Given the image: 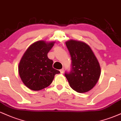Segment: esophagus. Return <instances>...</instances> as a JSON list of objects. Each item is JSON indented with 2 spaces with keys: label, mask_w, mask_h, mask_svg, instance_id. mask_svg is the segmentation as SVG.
Returning a JSON list of instances; mask_svg holds the SVG:
<instances>
[{
  "label": "esophagus",
  "mask_w": 121,
  "mask_h": 121,
  "mask_svg": "<svg viewBox=\"0 0 121 121\" xmlns=\"http://www.w3.org/2000/svg\"><path fill=\"white\" fill-rule=\"evenodd\" d=\"M60 73H63L64 72V69H60Z\"/></svg>",
  "instance_id": "esophagus-1"
}]
</instances>
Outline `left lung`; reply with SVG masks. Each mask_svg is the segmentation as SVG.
<instances>
[{"mask_svg": "<svg viewBox=\"0 0 121 121\" xmlns=\"http://www.w3.org/2000/svg\"><path fill=\"white\" fill-rule=\"evenodd\" d=\"M72 60L69 72H65L69 86L79 93L94 87L101 74L100 64L91 48L85 42L75 40L66 42Z\"/></svg>", "mask_w": 121, "mask_h": 121, "instance_id": "1", "label": "left lung"}]
</instances>
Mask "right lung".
<instances>
[{
  "label": "right lung",
  "mask_w": 121,
  "mask_h": 121,
  "mask_svg": "<svg viewBox=\"0 0 121 121\" xmlns=\"http://www.w3.org/2000/svg\"><path fill=\"white\" fill-rule=\"evenodd\" d=\"M54 42L39 41L30 46L21 58L18 73L24 84L33 91H39L49 86L59 71L52 67L53 61L48 53Z\"/></svg>",
  "instance_id": "1"
}]
</instances>
